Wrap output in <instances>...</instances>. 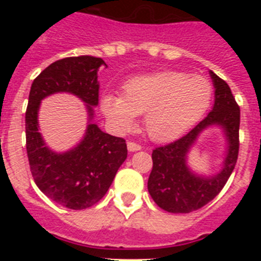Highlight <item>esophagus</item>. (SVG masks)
<instances>
[{
  "label": "esophagus",
  "instance_id": "34e87169",
  "mask_svg": "<svg viewBox=\"0 0 261 261\" xmlns=\"http://www.w3.org/2000/svg\"><path fill=\"white\" fill-rule=\"evenodd\" d=\"M126 147H128V150L130 151V153L141 150V146L138 144H135V142H128V144H126Z\"/></svg>",
  "mask_w": 261,
  "mask_h": 261
}]
</instances>
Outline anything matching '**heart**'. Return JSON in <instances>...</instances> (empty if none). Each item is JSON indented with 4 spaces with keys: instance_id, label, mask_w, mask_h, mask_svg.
I'll return each mask as SVG.
<instances>
[{
    "instance_id": "obj_1",
    "label": "heart",
    "mask_w": 261,
    "mask_h": 261,
    "mask_svg": "<svg viewBox=\"0 0 261 261\" xmlns=\"http://www.w3.org/2000/svg\"><path fill=\"white\" fill-rule=\"evenodd\" d=\"M213 87L201 75L163 70L129 78L123 95L107 93L100 110L117 133L136 125V116L144 115L147 136L158 142L175 140L192 128L211 107Z\"/></svg>"
}]
</instances>
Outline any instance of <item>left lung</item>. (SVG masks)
Segmentation results:
<instances>
[{
    "instance_id": "left-lung-1",
    "label": "left lung",
    "mask_w": 261,
    "mask_h": 261,
    "mask_svg": "<svg viewBox=\"0 0 261 261\" xmlns=\"http://www.w3.org/2000/svg\"><path fill=\"white\" fill-rule=\"evenodd\" d=\"M209 74L214 86V106L208 116L186 136L156 147L151 154L153 170L147 190L159 208L170 213H191L212 201L225 187L238 159L241 110L229 85L212 70ZM216 125L223 129L226 140L223 168L214 175L196 174L186 163V156L204 129Z\"/></svg>"
}]
</instances>
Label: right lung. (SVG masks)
<instances>
[{
    "label": "right lung",
    "mask_w": 261,
    "mask_h": 261,
    "mask_svg": "<svg viewBox=\"0 0 261 261\" xmlns=\"http://www.w3.org/2000/svg\"><path fill=\"white\" fill-rule=\"evenodd\" d=\"M100 57H66L50 64L34 80L26 110V147L39 190L56 204L81 211L102 199L128 155L125 140L100 130L94 119L98 106ZM73 93L87 105L89 124L77 147L64 153L49 149L38 132L41 100L52 93Z\"/></svg>",
    "instance_id": "add662e5"
}]
</instances>
